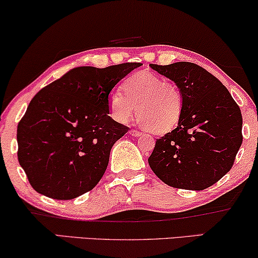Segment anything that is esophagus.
Listing matches in <instances>:
<instances>
[{
    "label": "esophagus",
    "instance_id": "34e87169",
    "mask_svg": "<svg viewBox=\"0 0 258 258\" xmlns=\"http://www.w3.org/2000/svg\"><path fill=\"white\" fill-rule=\"evenodd\" d=\"M129 134H130V135H132V136H134V137H139V136L142 135L141 132H137V130H134V129L130 130Z\"/></svg>",
    "mask_w": 258,
    "mask_h": 258
}]
</instances>
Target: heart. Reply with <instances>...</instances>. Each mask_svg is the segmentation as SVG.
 I'll use <instances>...</instances> for the list:
<instances>
[{"label":"heart","mask_w":258,"mask_h":258,"mask_svg":"<svg viewBox=\"0 0 258 258\" xmlns=\"http://www.w3.org/2000/svg\"><path fill=\"white\" fill-rule=\"evenodd\" d=\"M123 92L112 91L109 110L117 122L126 123L136 112L143 125L154 134L169 133L183 112V96L175 83L149 72H136L123 83Z\"/></svg>","instance_id":"b5f03b06"}]
</instances>
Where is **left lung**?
<instances>
[{"label":"left lung","instance_id":"obj_1","mask_svg":"<svg viewBox=\"0 0 258 258\" xmlns=\"http://www.w3.org/2000/svg\"><path fill=\"white\" fill-rule=\"evenodd\" d=\"M150 68L173 80L183 96L178 126L156 140L148 162L168 186L202 190L231 169L242 146V112L215 76L193 62Z\"/></svg>","mask_w":258,"mask_h":258}]
</instances>
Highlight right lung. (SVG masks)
<instances>
[{
	"mask_svg": "<svg viewBox=\"0 0 258 258\" xmlns=\"http://www.w3.org/2000/svg\"><path fill=\"white\" fill-rule=\"evenodd\" d=\"M141 62L80 66L40 90L18 125V159L40 195L70 200L91 190L128 126L109 116V95Z\"/></svg>",
	"mask_w": 258,
	"mask_h": 258,
	"instance_id": "add662e5",
	"label": "right lung"
}]
</instances>
